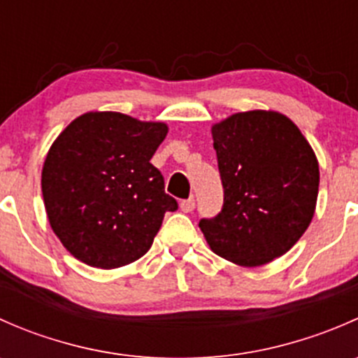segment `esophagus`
Masks as SVG:
<instances>
[{
	"label": "esophagus",
	"instance_id": "1",
	"mask_svg": "<svg viewBox=\"0 0 358 358\" xmlns=\"http://www.w3.org/2000/svg\"><path fill=\"white\" fill-rule=\"evenodd\" d=\"M194 206H196V201H194V199H187V201L180 202V209H182L183 213H192Z\"/></svg>",
	"mask_w": 358,
	"mask_h": 358
}]
</instances>
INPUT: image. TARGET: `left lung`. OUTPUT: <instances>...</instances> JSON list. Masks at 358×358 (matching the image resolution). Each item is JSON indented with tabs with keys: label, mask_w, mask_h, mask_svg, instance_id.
Listing matches in <instances>:
<instances>
[{
	"label": "left lung",
	"mask_w": 358,
	"mask_h": 358,
	"mask_svg": "<svg viewBox=\"0 0 358 358\" xmlns=\"http://www.w3.org/2000/svg\"><path fill=\"white\" fill-rule=\"evenodd\" d=\"M223 208L199 227L215 255L262 266L286 255L308 229L319 196V161L287 115L248 110L211 126Z\"/></svg>",
	"instance_id": "8db88e82"
}]
</instances>
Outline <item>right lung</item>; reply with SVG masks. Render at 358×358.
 Segmentation results:
<instances>
[{
    "mask_svg": "<svg viewBox=\"0 0 358 358\" xmlns=\"http://www.w3.org/2000/svg\"><path fill=\"white\" fill-rule=\"evenodd\" d=\"M162 121L112 110L76 117L50 147L41 192L52 230L79 262L110 270L142 258L166 211L178 208L150 164Z\"/></svg>",
    "mask_w": 358,
    "mask_h": 358,
    "instance_id": "right-lung-1",
    "label": "right lung"
}]
</instances>
